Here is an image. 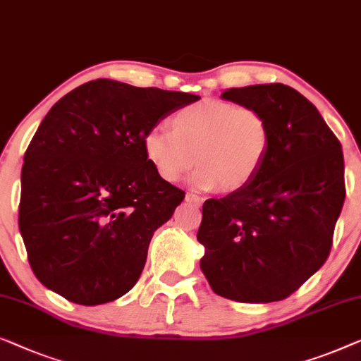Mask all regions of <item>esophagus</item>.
<instances>
[{"label":"esophagus","mask_w":361,"mask_h":361,"mask_svg":"<svg viewBox=\"0 0 361 361\" xmlns=\"http://www.w3.org/2000/svg\"><path fill=\"white\" fill-rule=\"evenodd\" d=\"M185 200L189 202V203H192V205H195V207H200L202 203H203V198H202V197H198V195H195V193H187V195H185Z\"/></svg>","instance_id":"obj_1"}]
</instances>
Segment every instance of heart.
Segmentation results:
<instances>
[{"instance_id":"b5f03b06","label":"heart","mask_w":361,"mask_h":361,"mask_svg":"<svg viewBox=\"0 0 361 361\" xmlns=\"http://www.w3.org/2000/svg\"><path fill=\"white\" fill-rule=\"evenodd\" d=\"M270 142V125L257 109L208 99L177 111L172 132L148 130L143 148L164 182L174 184L197 164L195 189L236 192L257 176Z\"/></svg>"}]
</instances>
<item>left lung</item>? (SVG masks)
Instances as JSON below:
<instances>
[{"instance_id":"1","label":"left lung","mask_w":361,"mask_h":361,"mask_svg":"<svg viewBox=\"0 0 361 361\" xmlns=\"http://www.w3.org/2000/svg\"><path fill=\"white\" fill-rule=\"evenodd\" d=\"M221 97L262 112L271 142L247 185L203 203L200 269L228 300H285L331 252L345 200L342 145L319 111L281 82L231 87Z\"/></svg>"}]
</instances>
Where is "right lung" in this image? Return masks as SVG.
I'll return each instance as SVG.
<instances>
[{
    "label": "right lung",
    "mask_w": 361,
    "mask_h": 361,
    "mask_svg": "<svg viewBox=\"0 0 361 361\" xmlns=\"http://www.w3.org/2000/svg\"><path fill=\"white\" fill-rule=\"evenodd\" d=\"M198 99L96 80L50 109L20 172L19 231L42 285L85 306L133 288L154 231L184 200L156 174L143 138Z\"/></svg>",
    "instance_id": "obj_1"
}]
</instances>
